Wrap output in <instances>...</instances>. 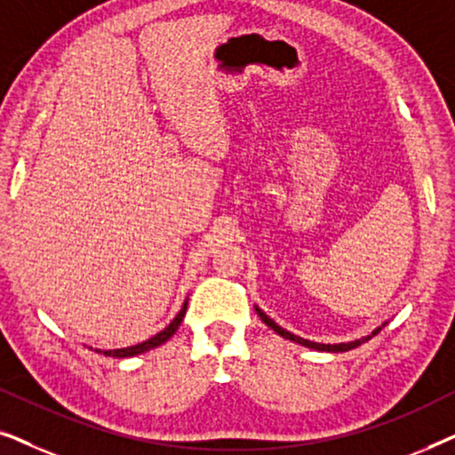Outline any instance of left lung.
<instances>
[{"instance_id":"left-lung-1","label":"left lung","mask_w":455,"mask_h":455,"mask_svg":"<svg viewBox=\"0 0 455 455\" xmlns=\"http://www.w3.org/2000/svg\"><path fill=\"white\" fill-rule=\"evenodd\" d=\"M254 310H257V315L260 316V321L265 323L267 327H271L273 331H275L277 335H282V338H285V339H290V341H294V344H300V346H304V347H310V350H319V352H347V350H352V347H358L360 344H364V341H369L372 335H377L379 331H381V329L385 327V323L381 327H377L375 331H372L371 335H364V338H360V339H354V341H346V344H316V341H310V339H304V338H300V335H294V333H290V331H285L283 327H279L275 321L271 319V316H267L263 310H260L259 307H254Z\"/></svg>"}]
</instances>
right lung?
I'll return each instance as SVG.
<instances>
[{"label":"right lung","instance_id":"add662e5","mask_svg":"<svg viewBox=\"0 0 455 455\" xmlns=\"http://www.w3.org/2000/svg\"><path fill=\"white\" fill-rule=\"evenodd\" d=\"M186 307H188V298H186L182 308H180V313L176 315V319H173L170 325H167L164 331H159L157 335H153L151 339L142 341V344H136V346H128V347H117V350H95L99 354H103V356H111V358H130V356H136V354H142V352H148L153 350V347H157L161 344H165L167 339L172 338L173 333L178 331L180 323H182L184 315H186Z\"/></svg>","mask_w":455,"mask_h":455}]
</instances>
